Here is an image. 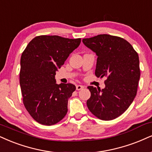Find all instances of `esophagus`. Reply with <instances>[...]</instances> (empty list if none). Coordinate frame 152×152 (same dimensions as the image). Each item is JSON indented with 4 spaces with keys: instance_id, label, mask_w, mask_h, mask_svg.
<instances>
[{
    "instance_id": "34e87169",
    "label": "esophagus",
    "mask_w": 152,
    "mask_h": 152,
    "mask_svg": "<svg viewBox=\"0 0 152 152\" xmlns=\"http://www.w3.org/2000/svg\"><path fill=\"white\" fill-rule=\"evenodd\" d=\"M84 87H84V86H82V85H77L76 86V89H77V90H81V89H83Z\"/></svg>"
}]
</instances>
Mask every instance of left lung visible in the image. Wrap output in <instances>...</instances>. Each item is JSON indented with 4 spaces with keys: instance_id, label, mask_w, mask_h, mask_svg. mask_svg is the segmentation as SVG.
<instances>
[{
    "instance_id": "8db88e82",
    "label": "left lung",
    "mask_w": 152,
    "mask_h": 152,
    "mask_svg": "<svg viewBox=\"0 0 152 152\" xmlns=\"http://www.w3.org/2000/svg\"><path fill=\"white\" fill-rule=\"evenodd\" d=\"M97 56L95 75L106 77L105 88L89 86L87 105L98 118L110 121L122 115L133 102L140 77L139 56L124 39L99 34L82 39Z\"/></svg>"
}]
</instances>
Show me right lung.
Returning <instances> with one entry per match:
<instances>
[{
	"mask_svg": "<svg viewBox=\"0 0 152 152\" xmlns=\"http://www.w3.org/2000/svg\"><path fill=\"white\" fill-rule=\"evenodd\" d=\"M81 39L36 37L28 44L20 60V85L26 109L37 122L52 125L67 112V101L76 87L56 84L58 69L79 46Z\"/></svg>",
	"mask_w": 152,
	"mask_h": 152,
	"instance_id": "add662e5",
	"label": "right lung"
}]
</instances>
